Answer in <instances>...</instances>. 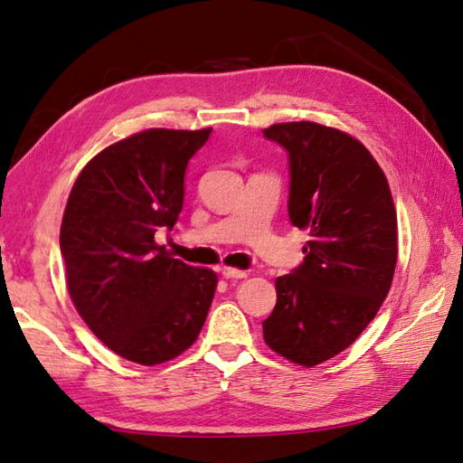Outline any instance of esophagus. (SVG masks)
Returning <instances> with one entry per match:
<instances>
[{
    "label": "esophagus",
    "instance_id": "34e87169",
    "mask_svg": "<svg viewBox=\"0 0 463 463\" xmlns=\"http://www.w3.org/2000/svg\"><path fill=\"white\" fill-rule=\"evenodd\" d=\"M221 274L224 279H247V270H237V269H231V267H222Z\"/></svg>",
    "mask_w": 463,
    "mask_h": 463
}]
</instances>
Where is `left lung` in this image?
I'll return each mask as SVG.
<instances>
[{
	"instance_id": "8db88e82",
	"label": "left lung",
	"mask_w": 463,
	"mask_h": 463,
	"mask_svg": "<svg viewBox=\"0 0 463 463\" xmlns=\"http://www.w3.org/2000/svg\"><path fill=\"white\" fill-rule=\"evenodd\" d=\"M288 153V216L307 229L304 260L277 279L264 342L300 366L346 350L394 279L398 221L386 175L354 137L310 121L262 131Z\"/></svg>"
}]
</instances>
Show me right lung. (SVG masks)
<instances>
[{"mask_svg":"<svg viewBox=\"0 0 463 463\" xmlns=\"http://www.w3.org/2000/svg\"><path fill=\"white\" fill-rule=\"evenodd\" d=\"M213 129H146L85 165L69 194L59 247L69 297L107 348L143 366L193 346L216 274L155 242L183 211L184 171Z\"/></svg>","mask_w":463,"mask_h":463,"instance_id":"right-lung-1","label":"right lung"}]
</instances>
